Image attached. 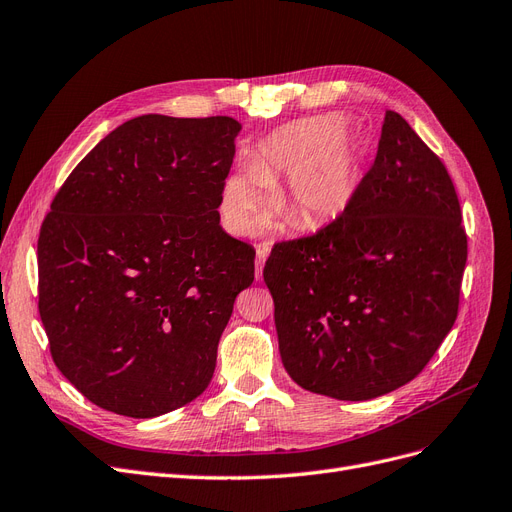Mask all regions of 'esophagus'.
<instances>
[{
    "label": "esophagus",
    "mask_w": 512,
    "mask_h": 512,
    "mask_svg": "<svg viewBox=\"0 0 512 512\" xmlns=\"http://www.w3.org/2000/svg\"><path fill=\"white\" fill-rule=\"evenodd\" d=\"M269 245H258L256 248V279H262V269H264V260L269 258Z\"/></svg>",
    "instance_id": "34e87169"
}]
</instances>
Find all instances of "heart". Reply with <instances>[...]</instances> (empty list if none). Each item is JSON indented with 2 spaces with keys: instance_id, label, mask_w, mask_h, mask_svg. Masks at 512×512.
Masks as SVG:
<instances>
[{
  "instance_id": "1",
  "label": "heart",
  "mask_w": 512,
  "mask_h": 512,
  "mask_svg": "<svg viewBox=\"0 0 512 512\" xmlns=\"http://www.w3.org/2000/svg\"><path fill=\"white\" fill-rule=\"evenodd\" d=\"M286 175V195L313 222L339 218L362 186V148L339 114L309 116L275 129L256 146L252 169H235L220 190V218L235 237L252 235L271 203V184ZM294 216L271 226L286 233Z\"/></svg>"
}]
</instances>
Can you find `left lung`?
<instances>
[{
	"label": "left lung",
	"mask_w": 512,
	"mask_h": 512,
	"mask_svg": "<svg viewBox=\"0 0 512 512\" xmlns=\"http://www.w3.org/2000/svg\"><path fill=\"white\" fill-rule=\"evenodd\" d=\"M468 243L440 158L385 112L358 197L264 264L279 354L313 394L370 400L415 379L449 334Z\"/></svg>",
	"instance_id": "left-lung-1"
}]
</instances>
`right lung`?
Masks as SVG:
<instances>
[{
	"label": "right lung",
	"instance_id": "obj_1",
	"mask_svg": "<svg viewBox=\"0 0 512 512\" xmlns=\"http://www.w3.org/2000/svg\"><path fill=\"white\" fill-rule=\"evenodd\" d=\"M241 122L137 116L69 173L40 241L57 368L97 407L150 419L205 392L254 248L220 226Z\"/></svg>",
	"mask_w": 512,
	"mask_h": 512
}]
</instances>
